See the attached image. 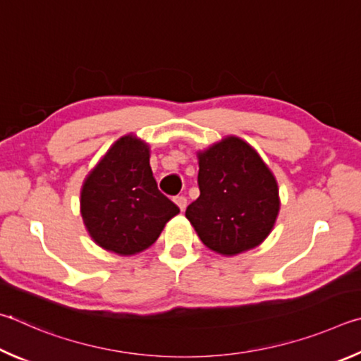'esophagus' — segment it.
<instances>
[{
  "label": "esophagus",
  "mask_w": 361,
  "mask_h": 361,
  "mask_svg": "<svg viewBox=\"0 0 361 361\" xmlns=\"http://www.w3.org/2000/svg\"><path fill=\"white\" fill-rule=\"evenodd\" d=\"M174 203L179 206L180 211H185V207H187V198L185 197H182V195H180V197H176Z\"/></svg>",
  "instance_id": "esophagus-1"
}]
</instances>
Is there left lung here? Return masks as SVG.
<instances>
[{
    "label": "left lung",
    "instance_id": "1",
    "mask_svg": "<svg viewBox=\"0 0 361 361\" xmlns=\"http://www.w3.org/2000/svg\"><path fill=\"white\" fill-rule=\"evenodd\" d=\"M200 197L185 217L206 247L233 257L260 245L281 209L277 180L241 137L226 136L198 152Z\"/></svg>",
    "mask_w": 361,
    "mask_h": 361
}]
</instances>
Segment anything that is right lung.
<instances>
[{
	"label": "right lung",
	"instance_id": "obj_1",
	"mask_svg": "<svg viewBox=\"0 0 361 361\" xmlns=\"http://www.w3.org/2000/svg\"><path fill=\"white\" fill-rule=\"evenodd\" d=\"M149 160V144L126 135L85 177L80 214L88 235L104 250L139 254L179 214V207L158 190Z\"/></svg>",
	"mask_w": 361,
	"mask_h": 361
}]
</instances>
